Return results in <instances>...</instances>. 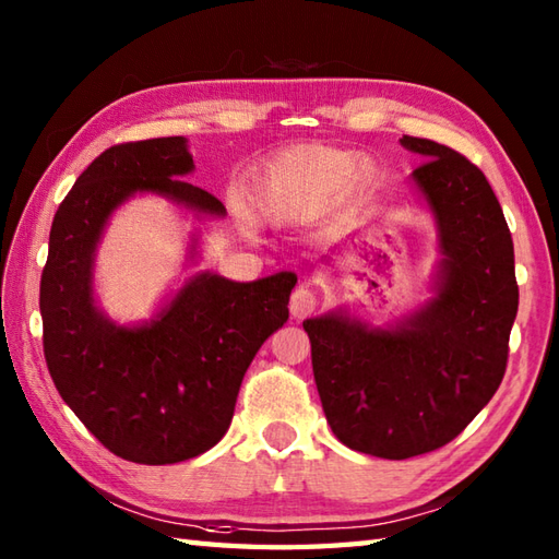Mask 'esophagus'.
<instances>
[{
	"mask_svg": "<svg viewBox=\"0 0 559 559\" xmlns=\"http://www.w3.org/2000/svg\"><path fill=\"white\" fill-rule=\"evenodd\" d=\"M317 305H319V300H317V295L312 290L298 288V290L293 293V298H290V314L295 319H305V317H310L317 310Z\"/></svg>",
	"mask_w": 559,
	"mask_h": 559,
	"instance_id": "obj_1",
	"label": "esophagus"
}]
</instances>
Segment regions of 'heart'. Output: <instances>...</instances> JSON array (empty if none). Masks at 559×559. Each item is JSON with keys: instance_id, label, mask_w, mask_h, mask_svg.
Instances as JSON below:
<instances>
[{"instance_id": "b5f03b06", "label": "heart", "mask_w": 559, "mask_h": 559, "mask_svg": "<svg viewBox=\"0 0 559 559\" xmlns=\"http://www.w3.org/2000/svg\"><path fill=\"white\" fill-rule=\"evenodd\" d=\"M372 182L367 158L331 146H295L261 165L252 182V204L264 221L310 218L341 192H360Z\"/></svg>"}]
</instances>
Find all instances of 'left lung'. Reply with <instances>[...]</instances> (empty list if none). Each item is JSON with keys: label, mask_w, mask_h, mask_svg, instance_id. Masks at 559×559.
<instances>
[{"label": "left lung", "mask_w": 559, "mask_h": 559, "mask_svg": "<svg viewBox=\"0 0 559 559\" xmlns=\"http://www.w3.org/2000/svg\"><path fill=\"white\" fill-rule=\"evenodd\" d=\"M401 144L425 158L411 180L437 221V295L396 329L341 312L302 322L331 430L394 461L444 447L488 406L519 310L512 233L485 175L437 141Z\"/></svg>", "instance_id": "1"}]
</instances>
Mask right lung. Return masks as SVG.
<instances>
[{"instance_id": "obj_1", "label": "right lung", "mask_w": 559, "mask_h": 559, "mask_svg": "<svg viewBox=\"0 0 559 559\" xmlns=\"http://www.w3.org/2000/svg\"><path fill=\"white\" fill-rule=\"evenodd\" d=\"M192 170L185 136L103 151L55 213L40 278L43 350L59 396L105 449L148 466L194 459L221 442L247 367L288 322L298 283L290 271L252 283L204 271L151 322L117 326L98 310L93 259L129 197L151 192L225 216L216 197L182 180Z\"/></svg>"}]
</instances>
